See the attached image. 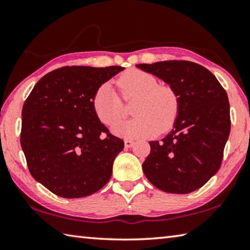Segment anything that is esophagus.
I'll return each mask as SVG.
<instances>
[{
	"label": "esophagus",
	"mask_w": 250,
	"mask_h": 250,
	"mask_svg": "<svg viewBox=\"0 0 250 250\" xmlns=\"http://www.w3.org/2000/svg\"><path fill=\"white\" fill-rule=\"evenodd\" d=\"M133 145H134V141L129 140V139H125V147H131V146H133Z\"/></svg>",
	"instance_id": "1"
}]
</instances>
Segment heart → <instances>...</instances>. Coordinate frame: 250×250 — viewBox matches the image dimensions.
Masks as SVG:
<instances>
[{"instance_id": "b5f03b06", "label": "heart", "mask_w": 250, "mask_h": 250, "mask_svg": "<svg viewBox=\"0 0 250 250\" xmlns=\"http://www.w3.org/2000/svg\"><path fill=\"white\" fill-rule=\"evenodd\" d=\"M121 97L135 98L131 113L135 116L113 131L125 138H147L170 131L180 111V96L168 83H158V79L141 69H129L117 79ZM92 108L101 124L115 125L125 117L120 97L109 83H104L92 97Z\"/></svg>"}]
</instances>
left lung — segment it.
Listing matches in <instances>:
<instances>
[{
  "label": "left lung",
  "instance_id": "1",
  "mask_svg": "<svg viewBox=\"0 0 250 250\" xmlns=\"http://www.w3.org/2000/svg\"><path fill=\"white\" fill-rule=\"evenodd\" d=\"M137 67L163 79L180 96L174 128L161 141L150 142L143 172L161 191H195L221 167L230 132L226 91L208 69L196 62L166 61Z\"/></svg>",
  "mask_w": 250,
  "mask_h": 250
}]
</instances>
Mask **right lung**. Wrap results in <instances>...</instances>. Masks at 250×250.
Listing matches in <instances>:
<instances>
[{
	"label": "right lung",
	"mask_w": 250,
	"mask_h": 250,
	"mask_svg": "<svg viewBox=\"0 0 250 250\" xmlns=\"http://www.w3.org/2000/svg\"><path fill=\"white\" fill-rule=\"evenodd\" d=\"M124 69L62 67L42 77L25 100L21 146L29 173L57 196L91 195L111 177L125 143L97 118L92 97Z\"/></svg>",
	"instance_id": "add662e5"
}]
</instances>
